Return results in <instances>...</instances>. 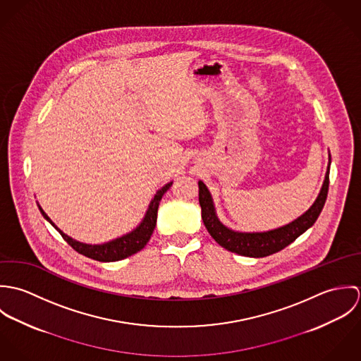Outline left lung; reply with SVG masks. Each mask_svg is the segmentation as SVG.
<instances>
[{
	"label": "left lung",
	"instance_id": "1",
	"mask_svg": "<svg viewBox=\"0 0 361 361\" xmlns=\"http://www.w3.org/2000/svg\"><path fill=\"white\" fill-rule=\"evenodd\" d=\"M329 166H331V154L326 166V173L321 190L309 209L298 216L295 221L279 226L272 231L265 232H239L225 226L215 211L214 200L204 182L199 180V203L202 207V218L206 225L208 233L212 239L226 249L228 252L246 256V257H267L269 255L278 253L285 249L288 245L295 242L302 233L314 225L318 215L321 214L329 186Z\"/></svg>",
	"mask_w": 361,
	"mask_h": 361
}]
</instances>
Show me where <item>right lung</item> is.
<instances>
[{
	"label": "right lung",
	"mask_w": 361,
	"mask_h": 361,
	"mask_svg": "<svg viewBox=\"0 0 361 361\" xmlns=\"http://www.w3.org/2000/svg\"><path fill=\"white\" fill-rule=\"evenodd\" d=\"M172 183L173 182L166 183L155 193L153 200L150 202L149 208L145 214V218L133 231H130L129 233L122 235L116 239L102 243V245H89V243H83V242L72 239L52 222L50 216L44 212V209L40 207V204H37V206H39L40 212L43 214V216L61 233V236L66 240V243L69 246H72L78 253H80L86 257L102 261V262L119 261V259H123V258L129 257V256L140 252L147 245V242L150 240V238L154 232L155 224H157V211H158L159 202H161L162 196L165 195V192L172 186Z\"/></svg>",
	"instance_id": "right-lung-1"
}]
</instances>
